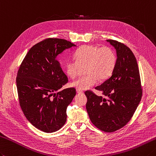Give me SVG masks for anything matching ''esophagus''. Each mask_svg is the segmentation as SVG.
<instances>
[{"instance_id":"esophagus-1","label":"esophagus","mask_w":156,"mask_h":156,"mask_svg":"<svg viewBox=\"0 0 156 156\" xmlns=\"http://www.w3.org/2000/svg\"><path fill=\"white\" fill-rule=\"evenodd\" d=\"M76 93H78V94L83 93V92H82V90H80V89H76Z\"/></svg>"}]
</instances>
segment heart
<instances>
[{
    "label": "heart",
    "instance_id": "heart-1",
    "mask_svg": "<svg viewBox=\"0 0 156 156\" xmlns=\"http://www.w3.org/2000/svg\"><path fill=\"white\" fill-rule=\"evenodd\" d=\"M76 61L68 60L66 63V74L71 78L78 76L80 66H86L87 75L82 76L71 84L72 87L80 90H87L100 80L110 76L116 66L117 58L114 50L109 47L86 44L74 53Z\"/></svg>",
    "mask_w": 156,
    "mask_h": 156
}]
</instances>
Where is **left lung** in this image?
Returning a JSON list of instances; mask_svg holds the SVG:
<instances>
[{
	"label": "left lung",
	"instance_id": "1",
	"mask_svg": "<svg viewBox=\"0 0 156 156\" xmlns=\"http://www.w3.org/2000/svg\"><path fill=\"white\" fill-rule=\"evenodd\" d=\"M117 54L116 66L110 78L95 87L103 95L84 92L87 111L94 126L106 133L124 127L132 118L141 101L143 90L136 59L130 48L115 40H107Z\"/></svg>",
	"mask_w": 156,
	"mask_h": 156
}]
</instances>
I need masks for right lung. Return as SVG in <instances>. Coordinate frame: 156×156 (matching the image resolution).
I'll return each instance as SVG.
<instances>
[{
  "instance_id": "obj_1",
  "label": "right lung",
  "mask_w": 156,
  "mask_h": 156,
  "mask_svg": "<svg viewBox=\"0 0 156 156\" xmlns=\"http://www.w3.org/2000/svg\"><path fill=\"white\" fill-rule=\"evenodd\" d=\"M74 46L65 39L46 38L30 48L18 69L16 84L21 110L43 132H55L65 124L67 108L76 95L75 88L55 93L68 82L57 56Z\"/></svg>"
}]
</instances>
